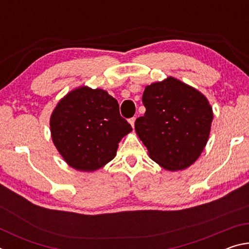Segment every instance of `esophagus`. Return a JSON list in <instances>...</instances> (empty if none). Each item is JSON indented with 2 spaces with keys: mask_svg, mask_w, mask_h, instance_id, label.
<instances>
[{
  "mask_svg": "<svg viewBox=\"0 0 249 249\" xmlns=\"http://www.w3.org/2000/svg\"><path fill=\"white\" fill-rule=\"evenodd\" d=\"M135 120H136V117H132V119H129V120H128V122H129V124H130V125H132V126H133V127H134V124H135Z\"/></svg>",
  "mask_w": 249,
  "mask_h": 249,
  "instance_id": "esophagus-1",
  "label": "esophagus"
}]
</instances>
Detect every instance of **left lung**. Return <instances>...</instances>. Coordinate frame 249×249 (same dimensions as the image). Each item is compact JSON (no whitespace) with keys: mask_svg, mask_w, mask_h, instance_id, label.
Instances as JSON below:
<instances>
[{"mask_svg":"<svg viewBox=\"0 0 249 249\" xmlns=\"http://www.w3.org/2000/svg\"><path fill=\"white\" fill-rule=\"evenodd\" d=\"M142 103L146 112L135 121V130L150 158L172 171L192 165L204 149L213 121L205 96L169 77L146 87Z\"/></svg>","mask_w":249,"mask_h":249,"instance_id":"obj_1","label":"left lung"}]
</instances>
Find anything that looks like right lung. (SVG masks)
<instances>
[{"instance_id":"1","label":"right lung","mask_w":249,"mask_h":249,"mask_svg":"<svg viewBox=\"0 0 249 249\" xmlns=\"http://www.w3.org/2000/svg\"><path fill=\"white\" fill-rule=\"evenodd\" d=\"M53 142L74 169L94 171L115 157L132 126L107 91L78 88L67 94L50 117Z\"/></svg>"}]
</instances>
